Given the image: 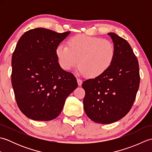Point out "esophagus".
<instances>
[{
	"instance_id": "1",
	"label": "esophagus",
	"mask_w": 152,
	"mask_h": 152,
	"mask_svg": "<svg viewBox=\"0 0 152 152\" xmlns=\"http://www.w3.org/2000/svg\"><path fill=\"white\" fill-rule=\"evenodd\" d=\"M76 80H77V82H78V86H82V80H80V78H76Z\"/></svg>"
}]
</instances>
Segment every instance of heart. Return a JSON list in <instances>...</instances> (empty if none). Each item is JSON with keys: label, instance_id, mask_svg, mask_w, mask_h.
<instances>
[{"label": "heart", "instance_id": "b5f03b06", "mask_svg": "<svg viewBox=\"0 0 152 152\" xmlns=\"http://www.w3.org/2000/svg\"><path fill=\"white\" fill-rule=\"evenodd\" d=\"M56 56L63 69L70 70L79 62L80 72L95 78L110 68L115 57V49L110 40L80 34L70 38L68 46L59 44L56 48Z\"/></svg>", "mask_w": 152, "mask_h": 152}]
</instances>
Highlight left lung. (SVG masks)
<instances>
[{"label": "left lung", "mask_w": 152, "mask_h": 152, "mask_svg": "<svg viewBox=\"0 0 152 152\" xmlns=\"http://www.w3.org/2000/svg\"><path fill=\"white\" fill-rule=\"evenodd\" d=\"M115 49L110 68L101 76L82 83L86 91L83 108L92 121L110 124L130 111L140 84L139 65L131 46L114 33H108Z\"/></svg>", "instance_id": "obj_1"}]
</instances>
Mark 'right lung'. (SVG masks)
<instances>
[{"instance_id":"obj_1","label":"right lung","mask_w":152,"mask_h":152,"mask_svg":"<svg viewBox=\"0 0 152 152\" xmlns=\"http://www.w3.org/2000/svg\"><path fill=\"white\" fill-rule=\"evenodd\" d=\"M70 33L36 28L18 42L12 58V85L19 110L28 118H57L78 87L75 76L61 69L56 56L57 47Z\"/></svg>"}]
</instances>
